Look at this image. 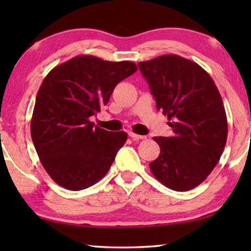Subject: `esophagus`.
<instances>
[{"instance_id": "1", "label": "esophagus", "mask_w": 251, "mask_h": 251, "mask_svg": "<svg viewBox=\"0 0 251 251\" xmlns=\"http://www.w3.org/2000/svg\"><path fill=\"white\" fill-rule=\"evenodd\" d=\"M129 136L131 137V138L133 139V140H139V139H145L146 138V136H142V135H137V133H135V132H132V131H130L129 132Z\"/></svg>"}]
</instances>
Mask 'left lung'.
Returning <instances> with one entry per match:
<instances>
[{"instance_id":"8db88e82","label":"left lung","mask_w":251,"mask_h":251,"mask_svg":"<svg viewBox=\"0 0 251 251\" xmlns=\"http://www.w3.org/2000/svg\"><path fill=\"white\" fill-rule=\"evenodd\" d=\"M138 66L175 133L153 138L161 153L150 163L151 171L171 190L197 187L218 163L227 138L221 94L203 68L177 54L140 61Z\"/></svg>"}]
</instances>
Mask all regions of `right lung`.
<instances>
[{
  "label": "right lung",
  "mask_w": 251,
  "mask_h": 251,
  "mask_svg": "<svg viewBox=\"0 0 251 251\" xmlns=\"http://www.w3.org/2000/svg\"><path fill=\"white\" fill-rule=\"evenodd\" d=\"M137 71L131 61L77 56L49 72L37 92L30 133L41 163L71 191L92 186L107 174L125 145V131L90 121L107 104L116 84Z\"/></svg>",
  "instance_id": "add662e5"
}]
</instances>
